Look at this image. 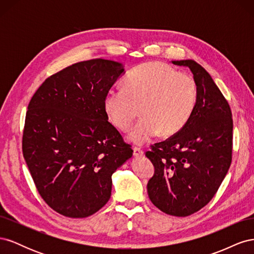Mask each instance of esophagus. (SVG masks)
Here are the masks:
<instances>
[{"mask_svg": "<svg viewBox=\"0 0 254 254\" xmlns=\"http://www.w3.org/2000/svg\"><path fill=\"white\" fill-rule=\"evenodd\" d=\"M133 156L134 157H142L144 156V151L140 147H134L133 148Z\"/></svg>", "mask_w": 254, "mask_h": 254, "instance_id": "obj_1", "label": "esophagus"}]
</instances>
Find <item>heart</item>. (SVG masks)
<instances>
[{
    "label": "heart",
    "instance_id": "b5f03b06",
    "mask_svg": "<svg viewBox=\"0 0 254 254\" xmlns=\"http://www.w3.org/2000/svg\"><path fill=\"white\" fill-rule=\"evenodd\" d=\"M197 99V84L191 76L150 61L134 67L126 76L124 87L107 92L105 109L115 126L127 130L141 107L143 118L130 130L128 139L142 145L161 132H178L193 114Z\"/></svg>",
    "mask_w": 254,
    "mask_h": 254
}]
</instances>
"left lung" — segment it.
<instances>
[{
	"instance_id": "8db88e82",
	"label": "left lung",
	"mask_w": 254,
	"mask_h": 254,
	"mask_svg": "<svg viewBox=\"0 0 254 254\" xmlns=\"http://www.w3.org/2000/svg\"><path fill=\"white\" fill-rule=\"evenodd\" d=\"M172 63L193 73L198 99L184 127L146 152L155 166L147 191L159 210L186 217L209 203L225 179L232 160L233 121L227 99L200 64L190 59Z\"/></svg>"
}]
</instances>
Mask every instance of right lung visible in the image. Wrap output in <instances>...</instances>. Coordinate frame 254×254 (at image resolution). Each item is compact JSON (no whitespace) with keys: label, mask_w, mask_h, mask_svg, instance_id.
I'll use <instances>...</instances> for the list:
<instances>
[{"label":"right lung","mask_w":254,"mask_h":254,"mask_svg":"<svg viewBox=\"0 0 254 254\" xmlns=\"http://www.w3.org/2000/svg\"><path fill=\"white\" fill-rule=\"evenodd\" d=\"M124 73L117 61H81L50 76L30 99L23 156L43 200L64 216L101 210L112 174L132 157L105 109L107 92Z\"/></svg>","instance_id":"obj_1"}]
</instances>
